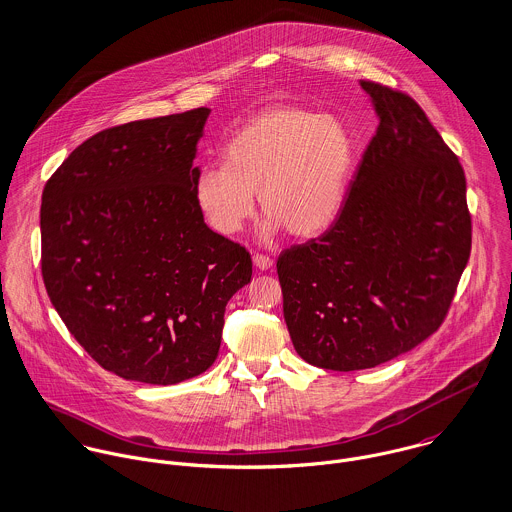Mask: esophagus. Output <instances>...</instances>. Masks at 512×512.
<instances>
[{
  "label": "esophagus",
  "mask_w": 512,
  "mask_h": 512,
  "mask_svg": "<svg viewBox=\"0 0 512 512\" xmlns=\"http://www.w3.org/2000/svg\"><path fill=\"white\" fill-rule=\"evenodd\" d=\"M252 262H254V266H256L258 270H262V272H264V270H270L272 264H274L272 258L266 256V254H254V256H252Z\"/></svg>",
  "instance_id": "obj_1"
}]
</instances>
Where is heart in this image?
Returning <instances> with one entry per match:
<instances>
[{
    "label": "heart",
    "instance_id": "1",
    "mask_svg": "<svg viewBox=\"0 0 512 512\" xmlns=\"http://www.w3.org/2000/svg\"><path fill=\"white\" fill-rule=\"evenodd\" d=\"M355 155L351 130L337 116L276 106L230 140L224 163L203 169L197 205L217 234L234 236L254 213L258 191L264 238L282 228L299 238L315 236L343 209Z\"/></svg>",
    "mask_w": 512,
    "mask_h": 512
}]
</instances>
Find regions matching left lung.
<instances>
[{
  "label": "left lung",
  "instance_id": "left-lung-1",
  "mask_svg": "<svg viewBox=\"0 0 512 512\" xmlns=\"http://www.w3.org/2000/svg\"><path fill=\"white\" fill-rule=\"evenodd\" d=\"M361 86L378 128L343 209L276 264L297 355L339 372L392 361L436 333L471 252L457 155L408 94Z\"/></svg>",
  "mask_w": 512,
  "mask_h": 512
}]
</instances>
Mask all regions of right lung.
I'll use <instances>...</instances> for the list:
<instances>
[{
    "instance_id": "1",
    "label": "right lung",
    "mask_w": 512,
    "mask_h": 512,
    "mask_svg": "<svg viewBox=\"0 0 512 512\" xmlns=\"http://www.w3.org/2000/svg\"><path fill=\"white\" fill-rule=\"evenodd\" d=\"M211 110L138 120L86 140L43 189L41 272L51 303L102 368L177 384L220 349L228 299L252 278L213 232L193 165Z\"/></svg>"
}]
</instances>
